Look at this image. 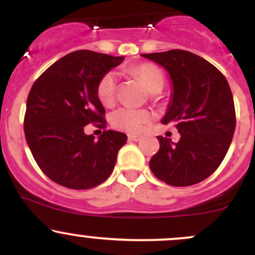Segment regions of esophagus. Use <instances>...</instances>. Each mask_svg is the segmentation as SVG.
<instances>
[{
	"instance_id": "esophagus-1",
	"label": "esophagus",
	"mask_w": 255,
	"mask_h": 255,
	"mask_svg": "<svg viewBox=\"0 0 255 255\" xmlns=\"http://www.w3.org/2000/svg\"><path fill=\"white\" fill-rule=\"evenodd\" d=\"M128 140H129V142H138V140H140V137H138V135L129 134L128 135Z\"/></svg>"
}]
</instances>
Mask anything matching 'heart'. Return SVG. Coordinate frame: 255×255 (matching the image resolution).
<instances>
[{
	"mask_svg": "<svg viewBox=\"0 0 255 255\" xmlns=\"http://www.w3.org/2000/svg\"><path fill=\"white\" fill-rule=\"evenodd\" d=\"M137 78L142 80L149 92L158 94L164 89L165 78L158 66L153 64H140L130 69ZM117 95V74L110 71L105 74L97 85V97L105 106H112ZM151 113L146 110L132 109V107H121L111 115V125L116 129L123 132L139 134L146 129L150 123Z\"/></svg>",
	"mask_w": 255,
	"mask_h": 255,
	"instance_id": "1",
	"label": "heart"
}]
</instances>
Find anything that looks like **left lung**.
I'll return each mask as SVG.
<instances>
[{"mask_svg":"<svg viewBox=\"0 0 255 255\" xmlns=\"http://www.w3.org/2000/svg\"><path fill=\"white\" fill-rule=\"evenodd\" d=\"M168 71L170 104L163 125L173 123L180 140L158 135V153L150 159L153 174L171 186H190L215 173L227 154L236 128L232 91L217 68L186 50L142 54Z\"/></svg>","mask_w":255,"mask_h":255,"instance_id":"1","label":"left lung"}]
</instances>
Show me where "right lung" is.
Returning a JSON list of instances; mask_svg holds the SVG:
<instances>
[{
  "label": "right lung",
  "instance_id": "add662e5",
  "mask_svg": "<svg viewBox=\"0 0 255 255\" xmlns=\"http://www.w3.org/2000/svg\"><path fill=\"white\" fill-rule=\"evenodd\" d=\"M123 59L76 50L49 66L33 84L24 116L25 140L43 173L56 184L86 190L111 175L127 135L109 129L96 140L84 128L89 123L106 127L97 85Z\"/></svg>",
  "mask_w": 255,
  "mask_h": 255
}]
</instances>
